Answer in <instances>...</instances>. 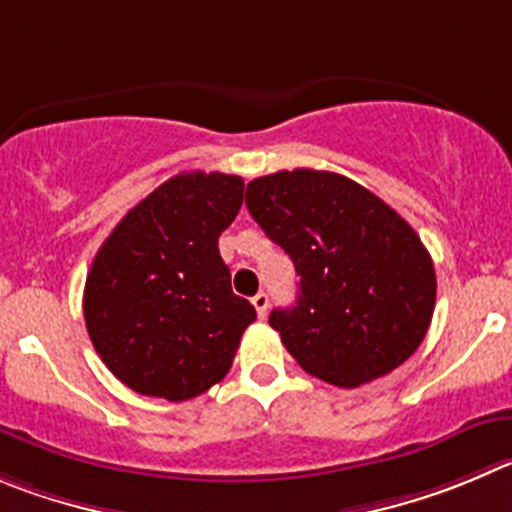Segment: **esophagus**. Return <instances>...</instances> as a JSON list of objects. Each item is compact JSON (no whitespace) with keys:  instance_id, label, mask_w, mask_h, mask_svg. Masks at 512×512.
Segmentation results:
<instances>
[{"instance_id":"1","label":"esophagus","mask_w":512,"mask_h":512,"mask_svg":"<svg viewBox=\"0 0 512 512\" xmlns=\"http://www.w3.org/2000/svg\"><path fill=\"white\" fill-rule=\"evenodd\" d=\"M251 304H253V309H256V314H259L261 319H264L266 309H269V294H266V291H259V294H256L251 299Z\"/></svg>"}]
</instances>
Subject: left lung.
Returning <instances> with one entry per match:
<instances>
[{
	"label": "left lung",
	"mask_w": 512,
	"mask_h": 512,
	"mask_svg": "<svg viewBox=\"0 0 512 512\" xmlns=\"http://www.w3.org/2000/svg\"><path fill=\"white\" fill-rule=\"evenodd\" d=\"M246 206L294 261L299 294L269 324L314 377L359 387L415 354L430 329L437 279L415 228L354 180L279 170L251 180Z\"/></svg>",
	"instance_id": "1"
}]
</instances>
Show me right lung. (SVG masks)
<instances>
[{
	"label": "right lung",
	"mask_w": 512,
	"mask_h": 512,
	"mask_svg": "<svg viewBox=\"0 0 512 512\" xmlns=\"http://www.w3.org/2000/svg\"><path fill=\"white\" fill-rule=\"evenodd\" d=\"M241 203L238 175L178 173L130 208L97 251L82 299L87 334L138 394L183 402L231 369L256 319L218 253Z\"/></svg>",
	"instance_id": "1"
}]
</instances>
